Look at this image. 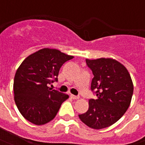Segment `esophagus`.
<instances>
[{"label":"esophagus","mask_w":145,"mask_h":145,"mask_svg":"<svg viewBox=\"0 0 145 145\" xmlns=\"http://www.w3.org/2000/svg\"><path fill=\"white\" fill-rule=\"evenodd\" d=\"M71 97L73 99H78L79 96H78V95H71Z\"/></svg>","instance_id":"1"}]
</instances>
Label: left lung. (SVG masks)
<instances>
[{"mask_svg": "<svg viewBox=\"0 0 145 145\" xmlns=\"http://www.w3.org/2000/svg\"><path fill=\"white\" fill-rule=\"evenodd\" d=\"M85 61L94 75L91 89L96 97L89 99L88 111L79 118L93 129L108 127L121 118L131 104L134 91L131 75L122 63L111 58Z\"/></svg>", "mask_w": 145, "mask_h": 145, "instance_id": "8db88e82", "label": "left lung"}]
</instances>
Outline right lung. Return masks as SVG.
<instances>
[{
	"instance_id": "right-lung-1",
	"label": "right lung",
	"mask_w": 145,
	"mask_h": 145,
	"mask_svg": "<svg viewBox=\"0 0 145 145\" xmlns=\"http://www.w3.org/2000/svg\"><path fill=\"white\" fill-rule=\"evenodd\" d=\"M74 58L56 49L44 48L26 57L15 73L14 102L28 121L42 125L56 116L68 95L49 86L57 82L60 67Z\"/></svg>"
}]
</instances>
